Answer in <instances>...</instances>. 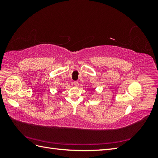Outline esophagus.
I'll return each mask as SVG.
<instances>
[{"mask_svg":"<svg viewBox=\"0 0 158 158\" xmlns=\"http://www.w3.org/2000/svg\"><path fill=\"white\" fill-rule=\"evenodd\" d=\"M73 85H75V86H78L79 83H78V82H77V81H74V82H73Z\"/></svg>","mask_w":158,"mask_h":158,"instance_id":"obj_1","label":"esophagus"}]
</instances>
